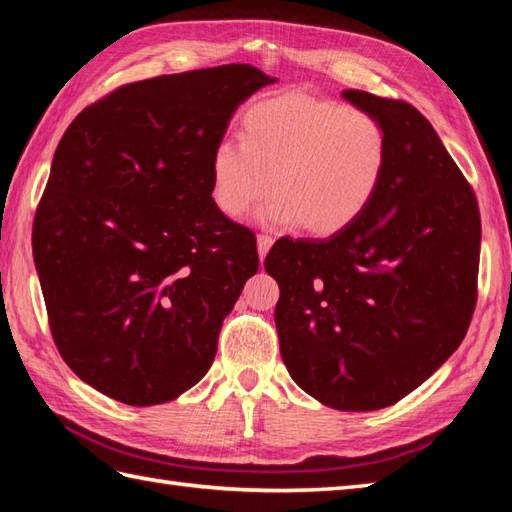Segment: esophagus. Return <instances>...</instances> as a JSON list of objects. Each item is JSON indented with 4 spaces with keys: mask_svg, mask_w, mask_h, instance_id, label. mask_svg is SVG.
<instances>
[{
    "mask_svg": "<svg viewBox=\"0 0 512 512\" xmlns=\"http://www.w3.org/2000/svg\"><path fill=\"white\" fill-rule=\"evenodd\" d=\"M273 242H275V239L270 237V235H266V233L257 235V250H259V259H262V262H264V257H266V253L270 250V246H273Z\"/></svg>",
    "mask_w": 512,
    "mask_h": 512,
    "instance_id": "obj_1",
    "label": "esophagus"
}]
</instances>
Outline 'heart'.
I'll list each match as a JSON object with an SVG mask.
<instances>
[{
    "mask_svg": "<svg viewBox=\"0 0 512 512\" xmlns=\"http://www.w3.org/2000/svg\"><path fill=\"white\" fill-rule=\"evenodd\" d=\"M389 143L378 118L339 101L284 94L250 105L242 143L222 140L211 156V191L239 217L273 189L264 224L328 237L352 226L383 182Z\"/></svg>",
    "mask_w": 512,
    "mask_h": 512,
    "instance_id": "obj_1",
    "label": "heart"
}]
</instances>
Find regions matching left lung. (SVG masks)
<instances>
[{"label":"left lung","instance_id":"obj_1","mask_svg":"<svg viewBox=\"0 0 512 512\" xmlns=\"http://www.w3.org/2000/svg\"><path fill=\"white\" fill-rule=\"evenodd\" d=\"M343 99L389 143L372 204L328 239L279 237L266 270L292 380L323 405L374 411L422 385L458 350L477 303L475 191L416 107L363 90Z\"/></svg>","mask_w":512,"mask_h":512}]
</instances>
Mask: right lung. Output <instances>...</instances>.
<instances>
[{
	"instance_id": "right-lung-1",
	"label": "right lung",
	"mask_w": 512,
	"mask_h": 512,
	"mask_svg": "<svg viewBox=\"0 0 512 512\" xmlns=\"http://www.w3.org/2000/svg\"><path fill=\"white\" fill-rule=\"evenodd\" d=\"M248 63L127 83L65 129L32 224L54 345L83 383L134 407L200 383L257 273V239L217 209L211 156Z\"/></svg>"
}]
</instances>
